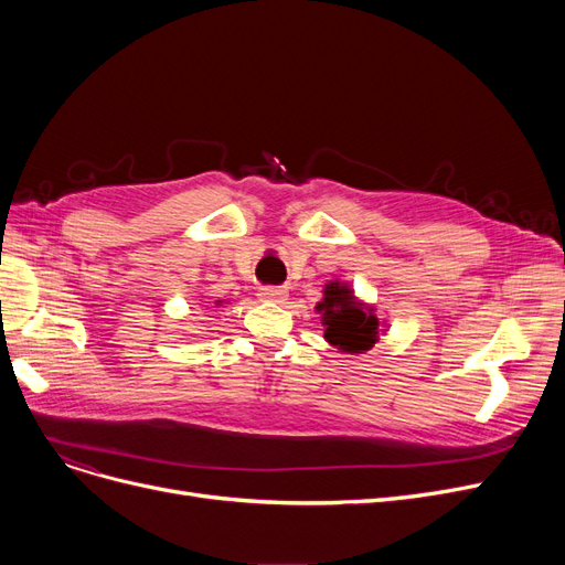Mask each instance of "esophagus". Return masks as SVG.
Returning a JSON list of instances; mask_svg holds the SVG:
<instances>
[{
  "label": "esophagus",
  "instance_id": "esophagus-1",
  "mask_svg": "<svg viewBox=\"0 0 565 565\" xmlns=\"http://www.w3.org/2000/svg\"><path fill=\"white\" fill-rule=\"evenodd\" d=\"M258 295H260V300H265V302H284L288 290L279 288V286H263L258 290Z\"/></svg>",
  "mask_w": 565,
  "mask_h": 565
}]
</instances>
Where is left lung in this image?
<instances>
[{"instance_id": "left-lung-1", "label": "left lung", "mask_w": 565, "mask_h": 565, "mask_svg": "<svg viewBox=\"0 0 565 565\" xmlns=\"http://www.w3.org/2000/svg\"><path fill=\"white\" fill-rule=\"evenodd\" d=\"M322 313L324 339L343 352H366L377 341L380 320L371 307L354 300V292L339 281L324 286V298L316 305Z\"/></svg>"}]
</instances>
